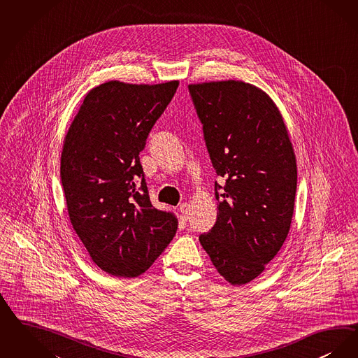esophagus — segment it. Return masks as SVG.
<instances>
[{
  "label": "esophagus",
  "mask_w": 358,
  "mask_h": 358,
  "mask_svg": "<svg viewBox=\"0 0 358 358\" xmlns=\"http://www.w3.org/2000/svg\"><path fill=\"white\" fill-rule=\"evenodd\" d=\"M180 212L182 213L184 215V218H189V215H190V205L189 203H182L181 206H180Z\"/></svg>",
  "instance_id": "esophagus-1"
}]
</instances>
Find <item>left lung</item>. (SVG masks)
Returning <instances> with one entry per match:
<instances>
[{"mask_svg": "<svg viewBox=\"0 0 358 358\" xmlns=\"http://www.w3.org/2000/svg\"><path fill=\"white\" fill-rule=\"evenodd\" d=\"M200 118L215 184V227L200 243L231 285L264 272L290 229L297 165L282 115L272 99L243 81L187 86Z\"/></svg>", "mask_w": 358, "mask_h": 358, "instance_id": "1", "label": "left lung"}]
</instances>
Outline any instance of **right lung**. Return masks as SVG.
Here are the masks:
<instances>
[{
	"label": "right lung",
	"instance_id": "1",
	"mask_svg": "<svg viewBox=\"0 0 358 358\" xmlns=\"http://www.w3.org/2000/svg\"><path fill=\"white\" fill-rule=\"evenodd\" d=\"M178 81L131 85L109 81L86 94L65 137L61 182L73 229L103 272L131 278L148 271L177 231L156 209L140 152Z\"/></svg>",
	"mask_w": 358,
	"mask_h": 358
}]
</instances>
